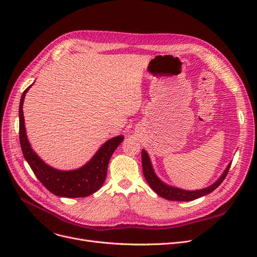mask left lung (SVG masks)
I'll use <instances>...</instances> for the list:
<instances>
[{"mask_svg": "<svg viewBox=\"0 0 257 257\" xmlns=\"http://www.w3.org/2000/svg\"><path fill=\"white\" fill-rule=\"evenodd\" d=\"M142 165H143V173H144L146 181L157 195L170 201H193L195 199L203 197L213 192L215 188H217L224 181L225 177L227 176V174L229 172V169H230L231 163L227 166L222 176L213 184H211L206 188H203V190H198V191H185V190H181V188L170 186L164 183L156 176V174L154 173V170L152 168L149 155H148V153L144 149L142 151Z\"/></svg>", "mask_w": 257, "mask_h": 257, "instance_id": "left-lung-1", "label": "left lung"}]
</instances>
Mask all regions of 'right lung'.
I'll use <instances>...</instances> for the list:
<instances>
[{
    "mask_svg": "<svg viewBox=\"0 0 257 257\" xmlns=\"http://www.w3.org/2000/svg\"><path fill=\"white\" fill-rule=\"evenodd\" d=\"M29 88L30 86L23 92L20 102V144L24 157L35 176L49 192L58 197L82 198L97 192L105 181L110 157L123 142L124 137L119 136L107 141L88 163L80 169L60 171L48 166L32 150L26 136L23 104L26 92Z\"/></svg>",
    "mask_w": 257,
    "mask_h": 257,
    "instance_id": "add662e5",
    "label": "right lung"
}]
</instances>
